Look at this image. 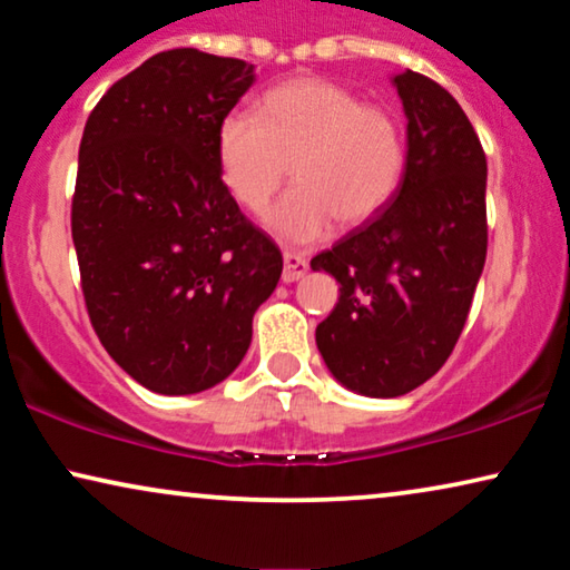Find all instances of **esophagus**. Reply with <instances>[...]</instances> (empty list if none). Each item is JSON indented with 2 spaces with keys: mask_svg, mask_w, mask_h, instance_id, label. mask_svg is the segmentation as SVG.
I'll return each instance as SVG.
<instances>
[{
  "mask_svg": "<svg viewBox=\"0 0 570 570\" xmlns=\"http://www.w3.org/2000/svg\"><path fill=\"white\" fill-rule=\"evenodd\" d=\"M283 262H285V269H283V283H298V279L306 277V272H308V262L303 259L301 254L285 252Z\"/></svg>",
  "mask_w": 570,
  "mask_h": 570,
  "instance_id": "1",
  "label": "esophagus"
}]
</instances>
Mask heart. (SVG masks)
Masks as SVG:
<instances>
[{"instance_id":"1","label":"heart","mask_w":570,"mask_h":570,"mask_svg":"<svg viewBox=\"0 0 570 570\" xmlns=\"http://www.w3.org/2000/svg\"><path fill=\"white\" fill-rule=\"evenodd\" d=\"M220 181L259 215L291 166L295 186L267 217L293 246L316 244L337 220L361 225L394 199L404 174V135L386 108L322 77H298L264 92L256 116L233 111L217 127Z\"/></svg>"}]
</instances>
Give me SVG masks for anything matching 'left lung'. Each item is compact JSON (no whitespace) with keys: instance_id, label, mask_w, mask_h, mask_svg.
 <instances>
[{"instance_id":"left-lung-1","label":"left lung","mask_w":570,"mask_h":570,"mask_svg":"<svg viewBox=\"0 0 570 570\" xmlns=\"http://www.w3.org/2000/svg\"><path fill=\"white\" fill-rule=\"evenodd\" d=\"M407 116V160L394 199L314 272L340 283L316 347L342 386L392 400L446 363L488 254V163L462 106L425 75L392 77Z\"/></svg>"}]
</instances>
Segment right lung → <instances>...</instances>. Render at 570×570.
Instances as JSON below:
<instances>
[{"label": "right lung", "mask_w": 570, "mask_h": 570, "mask_svg": "<svg viewBox=\"0 0 570 570\" xmlns=\"http://www.w3.org/2000/svg\"><path fill=\"white\" fill-rule=\"evenodd\" d=\"M254 65L197 49L155 53L85 124L72 240L85 306L108 355L155 394H199L252 345L283 254L220 181L217 127Z\"/></svg>", "instance_id": "right-lung-1"}]
</instances>
